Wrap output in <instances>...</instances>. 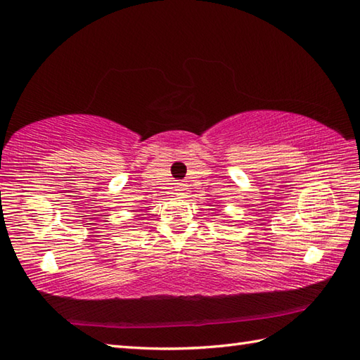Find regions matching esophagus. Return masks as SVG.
Returning a JSON list of instances; mask_svg holds the SVG:
<instances>
[{
	"label": "esophagus",
	"instance_id": "1",
	"mask_svg": "<svg viewBox=\"0 0 360 360\" xmlns=\"http://www.w3.org/2000/svg\"><path fill=\"white\" fill-rule=\"evenodd\" d=\"M186 185L185 183H177V186H175V194L179 197H185L186 195Z\"/></svg>",
	"mask_w": 360,
	"mask_h": 360
}]
</instances>
